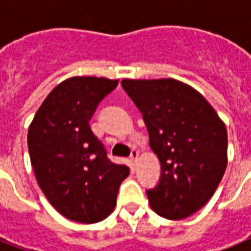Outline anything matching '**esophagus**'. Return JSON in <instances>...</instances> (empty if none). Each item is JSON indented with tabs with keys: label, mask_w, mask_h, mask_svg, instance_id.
Wrapping results in <instances>:
<instances>
[{
	"label": "esophagus",
	"mask_w": 251,
	"mask_h": 251,
	"mask_svg": "<svg viewBox=\"0 0 251 251\" xmlns=\"http://www.w3.org/2000/svg\"><path fill=\"white\" fill-rule=\"evenodd\" d=\"M131 160H132V162H137V160H139V152H137V151H132V153H131Z\"/></svg>",
	"instance_id": "34e87169"
}]
</instances>
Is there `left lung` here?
Instances as JSON below:
<instances>
[{"instance_id": "obj_1", "label": "left lung", "mask_w": 251, "mask_h": 251, "mask_svg": "<svg viewBox=\"0 0 251 251\" xmlns=\"http://www.w3.org/2000/svg\"><path fill=\"white\" fill-rule=\"evenodd\" d=\"M122 86L143 112L161 179L148 190L157 215L180 220L216 191L228 165L224 122L199 91L174 78H124Z\"/></svg>"}]
</instances>
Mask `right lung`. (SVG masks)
<instances>
[{"label":"right lung","mask_w":251,"mask_h":251,"mask_svg":"<svg viewBox=\"0 0 251 251\" xmlns=\"http://www.w3.org/2000/svg\"><path fill=\"white\" fill-rule=\"evenodd\" d=\"M119 79L75 75L47 95L27 133L35 178L52 207L69 220L94 224L114 211L129 168L107 158L89 122Z\"/></svg>","instance_id":"obj_1"}]
</instances>
